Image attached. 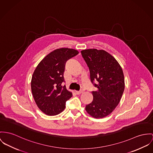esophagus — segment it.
<instances>
[{"label":"esophagus","instance_id":"esophagus-1","mask_svg":"<svg viewBox=\"0 0 153 153\" xmlns=\"http://www.w3.org/2000/svg\"><path fill=\"white\" fill-rule=\"evenodd\" d=\"M82 92H83V90H80V91H76V94L79 95V94L82 93Z\"/></svg>","mask_w":153,"mask_h":153}]
</instances>
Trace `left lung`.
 Here are the masks:
<instances>
[{"label":"left lung","instance_id":"8db88e82","mask_svg":"<svg viewBox=\"0 0 153 153\" xmlns=\"http://www.w3.org/2000/svg\"><path fill=\"white\" fill-rule=\"evenodd\" d=\"M90 73V80L97 88L92 91L93 101L85 110L95 118L105 117L118 105L125 89L122 68L117 60L104 50L89 49L81 51Z\"/></svg>","mask_w":153,"mask_h":153}]
</instances>
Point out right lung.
Masks as SVG:
<instances>
[{
	"label": "right lung",
	"instance_id": "1",
	"mask_svg": "<svg viewBox=\"0 0 153 153\" xmlns=\"http://www.w3.org/2000/svg\"><path fill=\"white\" fill-rule=\"evenodd\" d=\"M78 53L73 49H56L42 59L34 71L31 82L33 95L38 107L48 115L63 111L66 102L73 95L62 83L65 82L66 62Z\"/></svg>",
	"mask_w": 153,
	"mask_h": 153
}]
</instances>
